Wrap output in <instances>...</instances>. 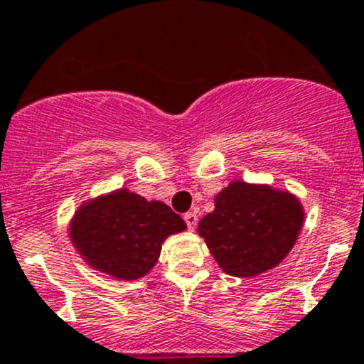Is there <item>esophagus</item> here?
<instances>
[{
    "mask_svg": "<svg viewBox=\"0 0 364 364\" xmlns=\"http://www.w3.org/2000/svg\"><path fill=\"white\" fill-rule=\"evenodd\" d=\"M185 222H186V227H188L190 230H193L197 227V222H199V216H197L196 211H190L185 215Z\"/></svg>",
    "mask_w": 364,
    "mask_h": 364,
    "instance_id": "34e87169",
    "label": "esophagus"
}]
</instances>
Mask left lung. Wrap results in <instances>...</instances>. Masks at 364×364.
I'll return each mask as SVG.
<instances>
[{
	"label": "left lung",
	"instance_id": "8db88e82",
	"mask_svg": "<svg viewBox=\"0 0 364 364\" xmlns=\"http://www.w3.org/2000/svg\"><path fill=\"white\" fill-rule=\"evenodd\" d=\"M304 209L287 190L232 181L216 193L215 209L197 232L223 273L252 278L277 267L303 229Z\"/></svg>",
	"mask_w": 364,
	"mask_h": 364
}]
</instances>
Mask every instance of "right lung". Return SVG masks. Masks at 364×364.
Segmentation results:
<instances>
[{
  "label": "right lung",
  "mask_w": 364,
  "mask_h": 364,
  "mask_svg": "<svg viewBox=\"0 0 364 364\" xmlns=\"http://www.w3.org/2000/svg\"><path fill=\"white\" fill-rule=\"evenodd\" d=\"M185 229L167 204L119 188L80 204L68 236L87 266L132 282L146 277L159 260L161 243Z\"/></svg>",
  "instance_id": "right-lung-1"
}]
</instances>
